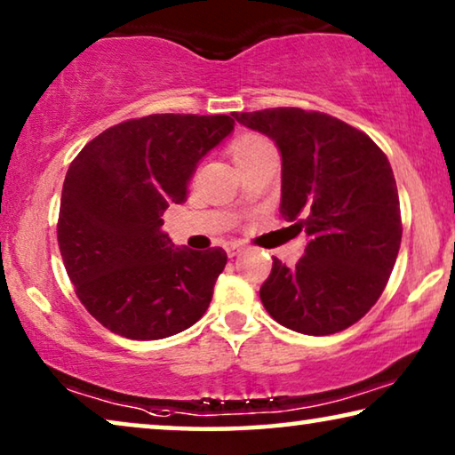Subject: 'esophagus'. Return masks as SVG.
Segmentation results:
<instances>
[{
	"label": "esophagus",
	"instance_id": "esophagus-1",
	"mask_svg": "<svg viewBox=\"0 0 455 455\" xmlns=\"http://www.w3.org/2000/svg\"><path fill=\"white\" fill-rule=\"evenodd\" d=\"M243 251V245L241 243H236V241H233V243H228L227 245V253H228V257H236Z\"/></svg>",
	"mask_w": 455,
	"mask_h": 455
}]
</instances>
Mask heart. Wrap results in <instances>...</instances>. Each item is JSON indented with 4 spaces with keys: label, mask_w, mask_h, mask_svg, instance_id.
I'll return each instance as SVG.
<instances>
[{
    "label": "heart",
    "mask_w": 455,
    "mask_h": 455,
    "mask_svg": "<svg viewBox=\"0 0 455 455\" xmlns=\"http://www.w3.org/2000/svg\"><path fill=\"white\" fill-rule=\"evenodd\" d=\"M267 147H269V142L266 139L255 137V134H247V137L236 139L233 145H230V155H233L235 161H241V159L249 157V155H253Z\"/></svg>",
    "instance_id": "heart-1"
}]
</instances>
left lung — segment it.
<instances>
[{
	"label": "left lung",
	"mask_w": 455,
	"mask_h": 455,
	"mask_svg": "<svg viewBox=\"0 0 455 455\" xmlns=\"http://www.w3.org/2000/svg\"><path fill=\"white\" fill-rule=\"evenodd\" d=\"M282 153L280 212L308 236L296 267L274 257L259 298L274 321L333 335L374 307L403 239L395 173L368 134L323 112H235Z\"/></svg>",
	"instance_id": "1"
}]
</instances>
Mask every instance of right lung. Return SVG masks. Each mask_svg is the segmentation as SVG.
<instances>
[{
  "mask_svg": "<svg viewBox=\"0 0 455 455\" xmlns=\"http://www.w3.org/2000/svg\"><path fill=\"white\" fill-rule=\"evenodd\" d=\"M235 128L227 114H151L108 128L67 172L59 249L76 294L120 337L153 341L200 321L225 249L175 247L163 230L202 157Z\"/></svg>",
  "mask_w": 455,
  "mask_h": 455,
  "instance_id": "add662e5",
  "label": "right lung"
}]
</instances>
